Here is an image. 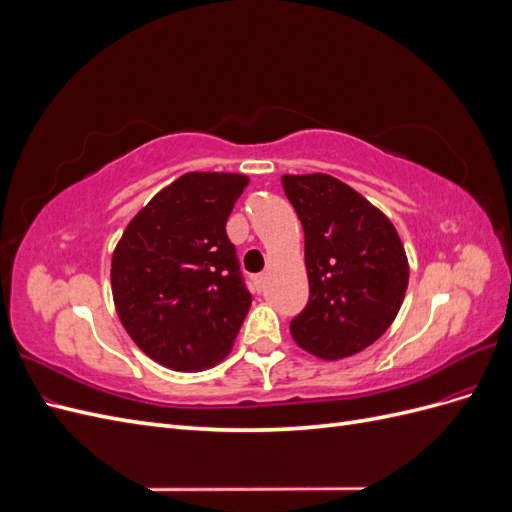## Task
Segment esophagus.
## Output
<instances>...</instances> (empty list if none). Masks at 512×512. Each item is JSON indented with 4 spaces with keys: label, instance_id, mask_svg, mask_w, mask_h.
I'll list each match as a JSON object with an SVG mask.
<instances>
[{
    "label": "esophagus",
    "instance_id": "esophagus-1",
    "mask_svg": "<svg viewBox=\"0 0 512 512\" xmlns=\"http://www.w3.org/2000/svg\"><path fill=\"white\" fill-rule=\"evenodd\" d=\"M265 284H267V273H258V275H254V286H256L258 290L265 288Z\"/></svg>",
    "mask_w": 512,
    "mask_h": 512
}]
</instances>
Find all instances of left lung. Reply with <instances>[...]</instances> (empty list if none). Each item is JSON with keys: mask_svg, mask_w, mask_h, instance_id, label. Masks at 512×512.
I'll return each instance as SVG.
<instances>
[{"mask_svg": "<svg viewBox=\"0 0 512 512\" xmlns=\"http://www.w3.org/2000/svg\"><path fill=\"white\" fill-rule=\"evenodd\" d=\"M305 232L309 299L290 322L303 350L344 359L391 327L408 288V258L395 226L331 175H284Z\"/></svg>", "mask_w": 512, "mask_h": 512, "instance_id": "1", "label": "left lung"}]
</instances>
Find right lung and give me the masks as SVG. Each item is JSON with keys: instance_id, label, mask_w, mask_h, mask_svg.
Segmentation results:
<instances>
[{"instance_id": "add662e5", "label": "right lung", "mask_w": 512, "mask_h": 512, "mask_svg": "<svg viewBox=\"0 0 512 512\" xmlns=\"http://www.w3.org/2000/svg\"><path fill=\"white\" fill-rule=\"evenodd\" d=\"M245 175L188 173L128 224L113 254L117 314L147 356L175 371L222 361L250 312L228 215Z\"/></svg>"}]
</instances>
